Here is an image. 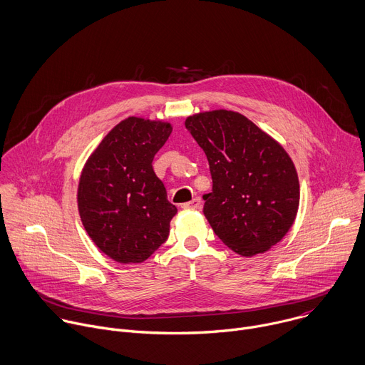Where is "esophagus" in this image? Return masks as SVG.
Segmentation results:
<instances>
[{
    "mask_svg": "<svg viewBox=\"0 0 365 365\" xmlns=\"http://www.w3.org/2000/svg\"><path fill=\"white\" fill-rule=\"evenodd\" d=\"M200 206H202V202L199 197H195L193 200L183 203V209H200Z\"/></svg>",
    "mask_w": 365,
    "mask_h": 365,
    "instance_id": "esophagus-1",
    "label": "esophagus"
}]
</instances>
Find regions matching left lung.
<instances>
[{
  "label": "left lung",
  "instance_id": "1",
  "mask_svg": "<svg viewBox=\"0 0 365 365\" xmlns=\"http://www.w3.org/2000/svg\"><path fill=\"white\" fill-rule=\"evenodd\" d=\"M185 126L209 162L213 185L203 213L217 237L242 257L277 245L299 205L298 175L284 148L236 111L199 113Z\"/></svg>",
  "mask_w": 365,
  "mask_h": 365
}]
</instances>
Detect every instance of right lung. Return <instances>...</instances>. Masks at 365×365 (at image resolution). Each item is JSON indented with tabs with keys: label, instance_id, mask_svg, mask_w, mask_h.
I'll use <instances>...</instances> for the list:
<instances>
[{
	"label": "right lung",
	"instance_id": "1",
	"mask_svg": "<svg viewBox=\"0 0 365 365\" xmlns=\"http://www.w3.org/2000/svg\"><path fill=\"white\" fill-rule=\"evenodd\" d=\"M172 133L170 123L129 117L101 140L78 183L81 222L108 258L140 264L169 236L178 209L168 200L152 162Z\"/></svg>",
	"mask_w": 365,
	"mask_h": 365
}]
</instances>
